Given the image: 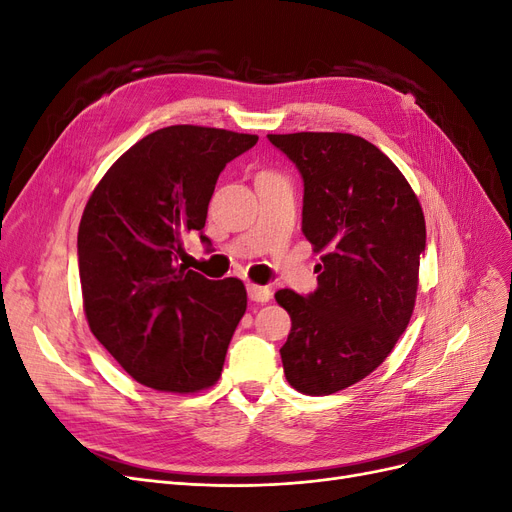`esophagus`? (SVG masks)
Segmentation results:
<instances>
[{"label": "esophagus", "mask_w": 512, "mask_h": 512, "mask_svg": "<svg viewBox=\"0 0 512 512\" xmlns=\"http://www.w3.org/2000/svg\"><path fill=\"white\" fill-rule=\"evenodd\" d=\"M247 297L254 303H269L273 292L269 286H256V284H247Z\"/></svg>", "instance_id": "obj_1"}]
</instances>
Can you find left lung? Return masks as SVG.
<instances>
[{
  "instance_id": "8db88e82",
  "label": "left lung",
  "mask_w": 512,
  "mask_h": 512,
  "mask_svg": "<svg viewBox=\"0 0 512 512\" xmlns=\"http://www.w3.org/2000/svg\"><path fill=\"white\" fill-rule=\"evenodd\" d=\"M303 179V235L322 252L318 288L275 294L290 314L284 374L331 395L374 371L406 331L425 252V218L406 177L365 138L269 134Z\"/></svg>"
}]
</instances>
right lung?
Returning <instances> with one entry per match:
<instances>
[{
    "label": "right lung",
    "mask_w": 512,
    "mask_h": 512,
    "mask_svg": "<svg viewBox=\"0 0 512 512\" xmlns=\"http://www.w3.org/2000/svg\"><path fill=\"white\" fill-rule=\"evenodd\" d=\"M256 134L170 126L108 168L83 211L79 275L91 333L128 374L168 393H196L222 374L245 314L237 277L213 282L177 262L183 239L205 235L215 183Z\"/></svg>",
    "instance_id": "right-lung-1"
}]
</instances>
